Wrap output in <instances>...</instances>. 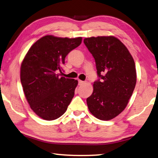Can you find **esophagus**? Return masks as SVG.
Segmentation results:
<instances>
[{"mask_svg":"<svg viewBox=\"0 0 158 158\" xmlns=\"http://www.w3.org/2000/svg\"><path fill=\"white\" fill-rule=\"evenodd\" d=\"M85 83V82L84 81H78V85H80V86H81V85H82Z\"/></svg>","mask_w":158,"mask_h":158,"instance_id":"esophagus-1","label":"esophagus"}]
</instances>
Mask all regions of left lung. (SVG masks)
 <instances>
[{
    "label": "left lung",
    "instance_id": "obj_1",
    "mask_svg": "<svg viewBox=\"0 0 158 158\" xmlns=\"http://www.w3.org/2000/svg\"><path fill=\"white\" fill-rule=\"evenodd\" d=\"M84 44L95 60L98 79L87 98L90 112L110 120L126 108L137 82L133 58L125 45L113 36L89 37Z\"/></svg>",
    "mask_w": 158,
    "mask_h": 158
}]
</instances>
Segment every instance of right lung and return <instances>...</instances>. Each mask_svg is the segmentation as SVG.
Returning <instances> with one entry per match:
<instances>
[{
	"label": "right lung",
	"instance_id": "add662e5",
	"mask_svg": "<svg viewBox=\"0 0 158 158\" xmlns=\"http://www.w3.org/2000/svg\"><path fill=\"white\" fill-rule=\"evenodd\" d=\"M82 37L61 38L46 35L30 47L21 66V82L31 109L44 120L64 113L77 81L61 77L65 57L81 45Z\"/></svg>",
	"mask_w": 158,
	"mask_h": 158
}]
</instances>
